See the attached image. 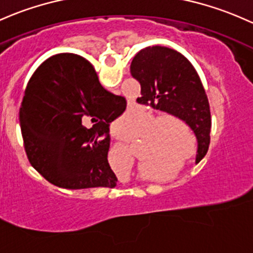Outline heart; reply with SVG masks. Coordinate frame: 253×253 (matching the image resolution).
I'll return each instance as SVG.
<instances>
[{"mask_svg":"<svg viewBox=\"0 0 253 253\" xmlns=\"http://www.w3.org/2000/svg\"><path fill=\"white\" fill-rule=\"evenodd\" d=\"M136 121L137 116L135 113H126L116 122V132L122 136H131ZM181 132L187 138L191 137L188 126L177 117H160L154 124L152 131L148 134L149 140L146 141L143 145L142 159L146 160L143 163V169L149 173H158L164 170L162 163L175 162L186 147V140L182 136ZM189 156L191 152L184 154L182 159L186 160Z\"/></svg>","mask_w":253,"mask_h":253,"instance_id":"b5f03b06","label":"heart"}]
</instances>
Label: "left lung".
I'll use <instances>...</instances> for the list:
<instances>
[{
    "label": "left lung",
    "mask_w": 253,
    "mask_h": 253,
    "mask_svg": "<svg viewBox=\"0 0 253 253\" xmlns=\"http://www.w3.org/2000/svg\"><path fill=\"white\" fill-rule=\"evenodd\" d=\"M130 73L140 83L138 104L151 106L183 121L197 137L195 163L210 145L211 113L202 81L186 56L168 47L141 49L132 59Z\"/></svg>",
    "instance_id": "1"
}]
</instances>
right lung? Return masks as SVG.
Listing matches in <instances>:
<instances>
[{
  "label": "right lung",
  "instance_id": "add662e5",
  "mask_svg": "<svg viewBox=\"0 0 253 253\" xmlns=\"http://www.w3.org/2000/svg\"><path fill=\"white\" fill-rule=\"evenodd\" d=\"M126 108V99L106 90L83 56H50L30 78L19 112L30 164L61 188H113L107 132Z\"/></svg>",
  "mask_w": 253,
  "mask_h": 253
}]
</instances>
